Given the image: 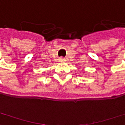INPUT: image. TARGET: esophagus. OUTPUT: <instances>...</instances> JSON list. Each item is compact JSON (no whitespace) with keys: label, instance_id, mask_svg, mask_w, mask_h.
Here are the masks:
<instances>
[{"label":"esophagus","instance_id":"1","mask_svg":"<svg viewBox=\"0 0 125 125\" xmlns=\"http://www.w3.org/2000/svg\"><path fill=\"white\" fill-rule=\"evenodd\" d=\"M60 62H63V61H65V59H64L63 57H60Z\"/></svg>","mask_w":125,"mask_h":125}]
</instances>
